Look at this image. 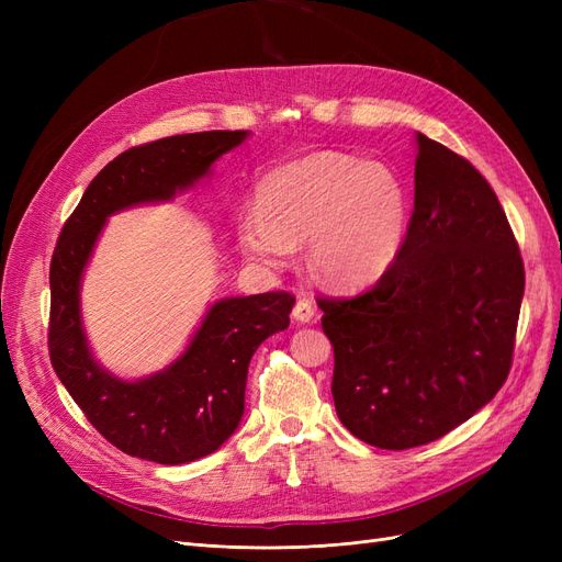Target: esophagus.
<instances>
[{
    "mask_svg": "<svg viewBox=\"0 0 562 562\" xmlns=\"http://www.w3.org/2000/svg\"><path fill=\"white\" fill-rule=\"evenodd\" d=\"M293 318L300 323H310L314 318V304L307 297H297L293 304Z\"/></svg>",
    "mask_w": 562,
    "mask_h": 562,
    "instance_id": "1",
    "label": "esophagus"
}]
</instances>
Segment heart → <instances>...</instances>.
I'll return each instance as SVG.
<instances>
[{
    "instance_id": "1",
    "label": "heart",
    "mask_w": 562,
    "mask_h": 562,
    "mask_svg": "<svg viewBox=\"0 0 562 562\" xmlns=\"http://www.w3.org/2000/svg\"><path fill=\"white\" fill-rule=\"evenodd\" d=\"M411 201L405 182L382 164L345 151H314L267 173L258 211L239 220L248 258L279 267L310 241L314 274L335 288H363L398 258Z\"/></svg>"
}]
</instances>
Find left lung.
<instances>
[{
	"label": "left lung",
	"instance_id": "obj_1",
	"mask_svg": "<svg viewBox=\"0 0 562 562\" xmlns=\"http://www.w3.org/2000/svg\"><path fill=\"white\" fill-rule=\"evenodd\" d=\"M415 209L398 258L353 297H318L339 422L382 450L427 446L495 398L525 291L518 241L471 161L415 135Z\"/></svg>",
	"mask_w": 562,
	"mask_h": 562
}]
</instances>
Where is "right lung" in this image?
<instances>
[{
    "label": "right lung",
    "mask_w": 562,
    "mask_h": 562,
    "mask_svg": "<svg viewBox=\"0 0 562 562\" xmlns=\"http://www.w3.org/2000/svg\"><path fill=\"white\" fill-rule=\"evenodd\" d=\"M246 135L184 133L122 151L91 180L60 229L48 269L50 366L95 431L126 454L184 464L215 452L241 422L250 356L291 323L293 293L220 300L180 359L143 382H122L98 368L81 330V271L108 215L171 199Z\"/></svg>",
    "instance_id": "1"
}]
</instances>
